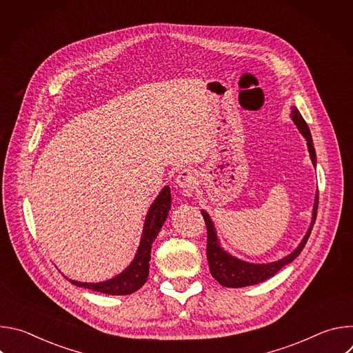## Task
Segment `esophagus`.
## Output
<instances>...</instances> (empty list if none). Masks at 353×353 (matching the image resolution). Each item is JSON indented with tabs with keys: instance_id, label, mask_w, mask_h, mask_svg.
<instances>
[{
	"instance_id": "1",
	"label": "esophagus",
	"mask_w": 353,
	"mask_h": 353,
	"mask_svg": "<svg viewBox=\"0 0 353 353\" xmlns=\"http://www.w3.org/2000/svg\"><path fill=\"white\" fill-rule=\"evenodd\" d=\"M176 184L184 190H191L196 184V176L192 170H183L176 177Z\"/></svg>"
}]
</instances>
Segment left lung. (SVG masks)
I'll use <instances>...</instances> for the list:
<instances>
[{"label": "left lung", "instance_id": "8db88e82", "mask_svg": "<svg viewBox=\"0 0 353 353\" xmlns=\"http://www.w3.org/2000/svg\"><path fill=\"white\" fill-rule=\"evenodd\" d=\"M290 117L293 120V123L297 125L299 131L301 132L307 141V148L310 152V159L313 162V165L316 166V150H314V145H313V138L309 130V125L306 124L305 119L301 117V114L299 113V110L293 106L292 112H290ZM317 208H319V191L316 194V199H314V207H313V219L310 223V228L306 233V236L303 237V240L300 241V244L296 247V250L293 253H290L289 256L283 257L282 260L274 261V263H268V264H253V263H247L243 260H239L233 256H230L229 253L221 247V243L218 240L216 236V230L214 226L212 219L210 218V215L203 211V216L207 225V232H208V237H207V259H208V264H210V271L211 275L222 285L226 288H244V286H250V285H256L260 282H264L267 279H270L271 276H274L279 270H282L285 265H288L289 263H292L300 253L303 247L306 245L313 225L316 222V216H317Z\"/></svg>", "mask_w": 353, "mask_h": 353}]
</instances>
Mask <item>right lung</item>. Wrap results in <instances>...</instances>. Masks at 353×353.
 I'll list each match as a JSON object with an SVG mask.
<instances>
[{"label": "right lung", "instance_id": "right-lung-1", "mask_svg": "<svg viewBox=\"0 0 353 353\" xmlns=\"http://www.w3.org/2000/svg\"><path fill=\"white\" fill-rule=\"evenodd\" d=\"M170 207H172V194H170L169 185H166L159 192V195L157 196V199L154 201L146 214L135 259L121 274H119L117 276L109 281L99 282V283H86V282H78V281L70 279L71 283L79 288H86L94 292L116 294V296L130 294L137 292L148 279L150 248H152V243L155 241L161 228L163 226L168 218Z\"/></svg>", "mask_w": 353, "mask_h": 353}]
</instances>
